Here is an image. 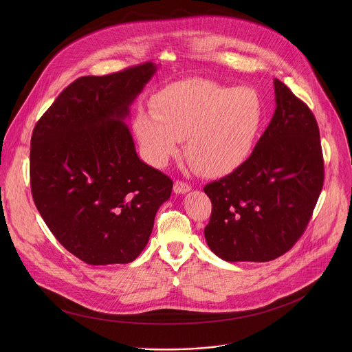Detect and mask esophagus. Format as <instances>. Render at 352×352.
Listing matches in <instances>:
<instances>
[{
	"instance_id": "34e87169",
	"label": "esophagus",
	"mask_w": 352,
	"mask_h": 352,
	"mask_svg": "<svg viewBox=\"0 0 352 352\" xmlns=\"http://www.w3.org/2000/svg\"><path fill=\"white\" fill-rule=\"evenodd\" d=\"M188 191H191V186L186 182L182 180H176L173 184V192L175 194H187Z\"/></svg>"
}]
</instances>
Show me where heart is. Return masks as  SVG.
I'll return each instance as SVG.
<instances>
[{
	"mask_svg": "<svg viewBox=\"0 0 352 352\" xmlns=\"http://www.w3.org/2000/svg\"><path fill=\"white\" fill-rule=\"evenodd\" d=\"M141 109L133 127L146 160L165 165L180 149L207 176L236 170L250 157L264 122L257 91L203 78L172 82Z\"/></svg>",
	"mask_w": 352,
	"mask_h": 352,
	"instance_id": "obj_1",
	"label": "heart"
}]
</instances>
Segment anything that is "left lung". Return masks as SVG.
I'll return each mask as SVG.
<instances>
[{"instance_id":"1","label":"left lung","mask_w":352,"mask_h":352,"mask_svg":"<svg viewBox=\"0 0 352 352\" xmlns=\"http://www.w3.org/2000/svg\"><path fill=\"white\" fill-rule=\"evenodd\" d=\"M274 88V116L250 158L203 188L212 204L207 245L230 263L270 261L293 248L324 183L314 115L282 81Z\"/></svg>"}]
</instances>
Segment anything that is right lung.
<instances>
[{
    "label": "right lung",
    "instance_id": "obj_1",
    "mask_svg": "<svg viewBox=\"0 0 352 352\" xmlns=\"http://www.w3.org/2000/svg\"><path fill=\"white\" fill-rule=\"evenodd\" d=\"M157 66L77 78L38 120L31 191L55 239L91 265L135 260L172 180L140 160L124 123Z\"/></svg>",
    "mask_w": 352,
    "mask_h": 352
}]
</instances>
